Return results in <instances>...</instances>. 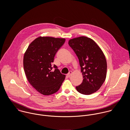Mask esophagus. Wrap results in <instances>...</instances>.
I'll return each mask as SVG.
<instances>
[{
	"label": "esophagus",
	"mask_w": 130,
	"mask_h": 130,
	"mask_svg": "<svg viewBox=\"0 0 130 130\" xmlns=\"http://www.w3.org/2000/svg\"><path fill=\"white\" fill-rule=\"evenodd\" d=\"M72 71H70V72L67 74V76H68V77H70V76H71V75H72Z\"/></svg>",
	"instance_id": "1"
}]
</instances>
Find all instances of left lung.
Returning a JSON list of instances; mask_svg holds the SVG:
<instances>
[{"label": "left lung", "instance_id": "8db88e82", "mask_svg": "<svg viewBox=\"0 0 130 130\" xmlns=\"http://www.w3.org/2000/svg\"><path fill=\"white\" fill-rule=\"evenodd\" d=\"M69 44L78 58L83 75V82L75 87L77 91L86 95L96 92L106 77L107 64L103 52L93 39L86 37L71 39Z\"/></svg>", "mask_w": 130, "mask_h": 130}]
</instances>
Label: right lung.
<instances>
[{
	"label": "right lung",
	"instance_id": "obj_1",
	"mask_svg": "<svg viewBox=\"0 0 130 130\" xmlns=\"http://www.w3.org/2000/svg\"><path fill=\"white\" fill-rule=\"evenodd\" d=\"M64 38L39 37L28 46L23 57V68L27 80L39 93L45 95L57 92L66 75L55 64L56 53L64 43ZM54 68L55 70L52 71Z\"/></svg>",
	"mask_w": 130,
	"mask_h": 130
}]
</instances>
